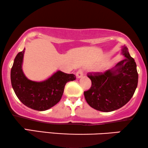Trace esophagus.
Here are the masks:
<instances>
[{
  "label": "esophagus",
  "instance_id": "1",
  "mask_svg": "<svg viewBox=\"0 0 148 148\" xmlns=\"http://www.w3.org/2000/svg\"><path fill=\"white\" fill-rule=\"evenodd\" d=\"M83 75H84L83 70L80 69V70H79L77 72L76 76H77V78H81V77H83Z\"/></svg>",
  "mask_w": 148,
  "mask_h": 148
}]
</instances>
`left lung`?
I'll list each match as a JSON object with an SVG mask.
<instances>
[{"instance_id":"obj_1","label":"left lung","mask_w":148,"mask_h":148,"mask_svg":"<svg viewBox=\"0 0 148 148\" xmlns=\"http://www.w3.org/2000/svg\"><path fill=\"white\" fill-rule=\"evenodd\" d=\"M125 58L106 71L89 73L92 86L84 92L88 104L103 112L116 110L125 105L135 93L138 84L137 64L128 48L122 47Z\"/></svg>"}]
</instances>
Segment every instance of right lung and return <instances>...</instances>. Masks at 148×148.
<instances>
[{"mask_svg": "<svg viewBox=\"0 0 148 148\" xmlns=\"http://www.w3.org/2000/svg\"><path fill=\"white\" fill-rule=\"evenodd\" d=\"M25 48L15 58L11 70L13 89L23 104L36 111H45L60 101L67 82L74 81V74H67L58 71L43 82H34L25 76L22 62Z\"/></svg>", "mask_w": 148, "mask_h": 148, "instance_id": "right-lung-1", "label": "right lung"}]
</instances>
